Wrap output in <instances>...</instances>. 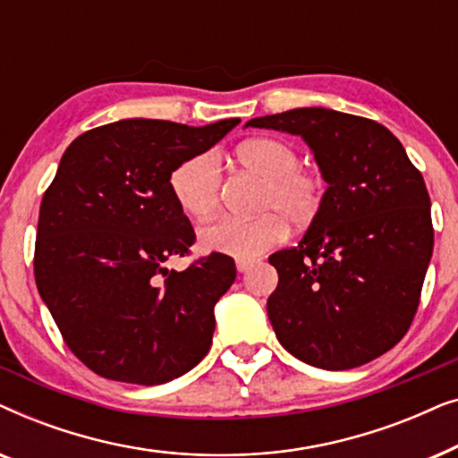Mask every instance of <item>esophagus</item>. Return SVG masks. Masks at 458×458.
I'll return each mask as SVG.
<instances>
[{"instance_id": "esophagus-1", "label": "esophagus", "mask_w": 458, "mask_h": 458, "mask_svg": "<svg viewBox=\"0 0 458 458\" xmlns=\"http://www.w3.org/2000/svg\"><path fill=\"white\" fill-rule=\"evenodd\" d=\"M252 265H254L252 259H237L235 260V267H237V271H240V273H246Z\"/></svg>"}]
</instances>
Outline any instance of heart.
<instances>
[{
  "mask_svg": "<svg viewBox=\"0 0 458 458\" xmlns=\"http://www.w3.org/2000/svg\"><path fill=\"white\" fill-rule=\"evenodd\" d=\"M235 160L248 173L262 179L254 218H216L199 229L198 240L206 252L254 259L287 233L306 227L318 216L325 199V183L317 171L300 166L298 149L279 137H254L235 148ZM171 191L179 208L191 218H206L216 210L221 173L210 154H198L181 162L171 173Z\"/></svg>",
  "mask_w": 458,
  "mask_h": 458,
  "instance_id": "b5f03b06",
  "label": "heart"
}]
</instances>
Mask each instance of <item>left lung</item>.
Listing matches in <instances>:
<instances>
[{"label": "left lung", "mask_w": 458, "mask_h": 458, "mask_svg": "<svg viewBox=\"0 0 458 458\" xmlns=\"http://www.w3.org/2000/svg\"><path fill=\"white\" fill-rule=\"evenodd\" d=\"M246 127L302 137L327 183L298 248L268 259L279 273L267 300L275 335L325 371L377 359L409 331L434 252L421 173L384 124L362 116L296 108Z\"/></svg>", "instance_id": "left-lung-1"}]
</instances>
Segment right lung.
I'll return each instance as SVG.
<instances>
[{
    "mask_svg": "<svg viewBox=\"0 0 458 458\" xmlns=\"http://www.w3.org/2000/svg\"><path fill=\"white\" fill-rule=\"evenodd\" d=\"M237 124L124 118L66 148L41 202L35 281L66 346L93 373L158 386L208 354L235 262L212 252L168 271L166 260L196 240L171 173Z\"/></svg>",
    "mask_w": 458,
    "mask_h": 458,
    "instance_id": "add662e5",
    "label": "right lung"
}]
</instances>
